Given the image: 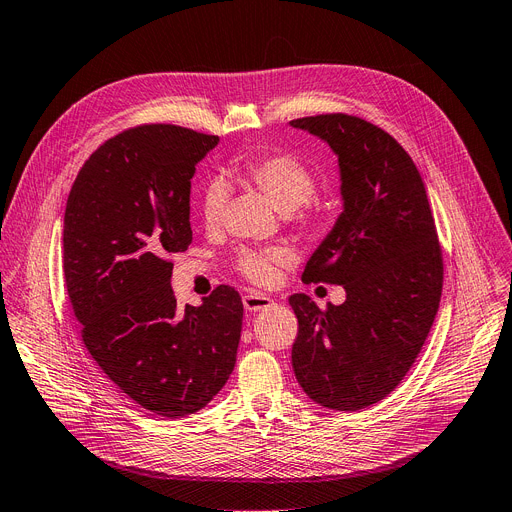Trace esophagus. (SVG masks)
I'll use <instances>...</instances> for the list:
<instances>
[{
    "label": "esophagus",
    "instance_id": "34e87169",
    "mask_svg": "<svg viewBox=\"0 0 512 512\" xmlns=\"http://www.w3.org/2000/svg\"><path fill=\"white\" fill-rule=\"evenodd\" d=\"M273 306V300L264 294H256V291H250V294L243 296V308L248 312H256V310H264Z\"/></svg>",
    "mask_w": 512,
    "mask_h": 512
}]
</instances>
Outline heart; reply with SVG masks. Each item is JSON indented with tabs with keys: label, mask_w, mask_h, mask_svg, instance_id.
Here are the masks:
<instances>
[{
	"label": "heart",
	"mask_w": 512,
	"mask_h": 512,
	"mask_svg": "<svg viewBox=\"0 0 512 512\" xmlns=\"http://www.w3.org/2000/svg\"><path fill=\"white\" fill-rule=\"evenodd\" d=\"M239 177L260 189L281 212L296 223H312L319 206H316L314 175L310 166L294 154H262L243 160ZM229 189L223 179H210L200 193V218L206 229L214 231L221 225ZM296 260L287 246H273L266 250L243 248L235 256V269L258 285H269L277 277L279 266H289Z\"/></svg>",
	"instance_id": "1"
}]
</instances>
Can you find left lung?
Instances as JSON below:
<instances>
[{"label":"left lung","mask_w":512,"mask_h":512,"mask_svg":"<svg viewBox=\"0 0 512 512\" xmlns=\"http://www.w3.org/2000/svg\"><path fill=\"white\" fill-rule=\"evenodd\" d=\"M329 143L344 210L314 250L304 283L344 285L346 302L289 296L291 364L306 396L331 410L377 404L417 360L440 308L444 262L425 183L402 145L350 114L291 120Z\"/></svg>","instance_id":"left-lung-1"}]
</instances>
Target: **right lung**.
Masks as SVG:
<instances>
[{
	"mask_svg": "<svg viewBox=\"0 0 512 512\" xmlns=\"http://www.w3.org/2000/svg\"><path fill=\"white\" fill-rule=\"evenodd\" d=\"M218 137L141 125L97 148L64 212V281L83 344L110 381L160 417L204 408L233 373L243 304L218 285L177 306L170 254L191 243L196 164Z\"/></svg>",
	"mask_w": 512,
	"mask_h": 512,
	"instance_id": "obj_1",
	"label": "right lung"
}]
</instances>
